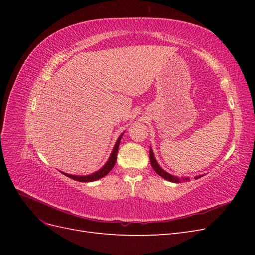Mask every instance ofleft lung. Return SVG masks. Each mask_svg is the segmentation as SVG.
<instances>
[{"label":"left lung","mask_w":255,"mask_h":255,"mask_svg":"<svg viewBox=\"0 0 255 255\" xmlns=\"http://www.w3.org/2000/svg\"><path fill=\"white\" fill-rule=\"evenodd\" d=\"M150 163H151V166L152 168L154 169V171H155L159 176L163 177V179L169 181V182H172V183H181V182H188L190 179L188 176H183V177H180V176H176V175H172L170 173H168L167 171H165L163 168H161L157 160L155 158V156H154V153H153V150L150 146ZM203 176V175H197L195 176V179H200V177Z\"/></svg>","instance_id":"obj_1"}]
</instances>
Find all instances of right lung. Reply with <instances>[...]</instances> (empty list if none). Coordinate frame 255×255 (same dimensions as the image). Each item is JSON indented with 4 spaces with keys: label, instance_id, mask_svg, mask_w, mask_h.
<instances>
[{
    "label": "right lung",
    "instance_id": "right-lung-1",
    "mask_svg": "<svg viewBox=\"0 0 255 255\" xmlns=\"http://www.w3.org/2000/svg\"><path fill=\"white\" fill-rule=\"evenodd\" d=\"M122 136H123V133L118 137L117 141H116L109 160H107L105 165L102 168H100L98 171L91 173V174H88V175H74V174H69V173H66V172H63V171H60V172L65 174L66 176H69L70 179H72L74 181H79V182H94V181L102 179V177H104L106 174H109L111 172V170L114 168V166L116 164V160H117L119 144H120V140H121Z\"/></svg>",
    "mask_w": 255,
    "mask_h": 255
}]
</instances>
